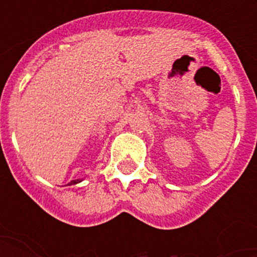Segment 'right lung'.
<instances>
[{
    "mask_svg": "<svg viewBox=\"0 0 257 257\" xmlns=\"http://www.w3.org/2000/svg\"><path fill=\"white\" fill-rule=\"evenodd\" d=\"M79 182H82V180H73V182H71V183H70V186H71V184H77V183H79Z\"/></svg>",
    "mask_w": 257,
    "mask_h": 257,
    "instance_id": "add662e5",
    "label": "right lung"
}]
</instances>
